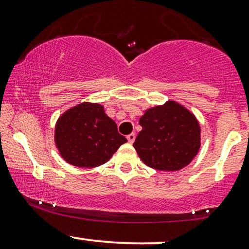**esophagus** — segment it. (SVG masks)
<instances>
[{
    "mask_svg": "<svg viewBox=\"0 0 249 249\" xmlns=\"http://www.w3.org/2000/svg\"><path fill=\"white\" fill-rule=\"evenodd\" d=\"M126 138H127L128 142H131V144H132V142H134V139H136V134H134V133H130V134H128V136L126 137Z\"/></svg>",
    "mask_w": 249,
    "mask_h": 249,
    "instance_id": "34e87169",
    "label": "esophagus"
}]
</instances>
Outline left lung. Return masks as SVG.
<instances>
[{"label":"left lung","instance_id":"left-lung-1","mask_svg":"<svg viewBox=\"0 0 249 249\" xmlns=\"http://www.w3.org/2000/svg\"><path fill=\"white\" fill-rule=\"evenodd\" d=\"M142 130L133 146L147 166L178 171L192 161L200 147V126L190 111L167 102L145 111L139 119Z\"/></svg>","mask_w":249,"mask_h":249}]
</instances>
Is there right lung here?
<instances>
[{
  "instance_id": "add662e5",
  "label": "right lung",
  "mask_w": 249,
  "mask_h": 249,
  "mask_svg": "<svg viewBox=\"0 0 249 249\" xmlns=\"http://www.w3.org/2000/svg\"><path fill=\"white\" fill-rule=\"evenodd\" d=\"M55 142L65 161L90 168L107 162L127 141L102 105L82 103L59 117Z\"/></svg>"
}]
</instances>
